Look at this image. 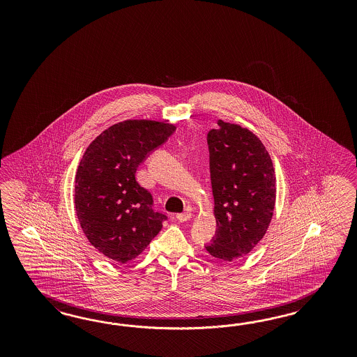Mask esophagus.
Instances as JSON below:
<instances>
[{"instance_id":"1","label":"esophagus","mask_w":357,"mask_h":357,"mask_svg":"<svg viewBox=\"0 0 357 357\" xmlns=\"http://www.w3.org/2000/svg\"><path fill=\"white\" fill-rule=\"evenodd\" d=\"M191 217H192V213L190 211H187V212H183V213H178L176 215V220L181 221V222H184V221H188Z\"/></svg>"}]
</instances>
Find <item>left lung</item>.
Instances as JSON below:
<instances>
[{"label":"left lung","instance_id":"1","mask_svg":"<svg viewBox=\"0 0 357 357\" xmlns=\"http://www.w3.org/2000/svg\"><path fill=\"white\" fill-rule=\"evenodd\" d=\"M206 136L217 230L206 249L217 259L249 254L267 231L276 178L270 154L248 128L217 121Z\"/></svg>","mask_w":357,"mask_h":357}]
</instances>
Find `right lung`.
<instances>
[{
  "mask_svg": "<svg viewBox=\"0 0 357 357\" xmlns=\"http://www.w3.org/2000/svg\"><path fill=\"white\" fill-rule=\"evenodd\" d=\"M174 132L172 124L126 120L102 132L85 151L76 174L77 217L89 242L109 259H135L167 220L135 174Z\"/></svg>",
  "mask_w": 357,
  "mask_h": 357,
  "instance_id": "add662e5",
  "label": "right lung"
}]
</instances>
